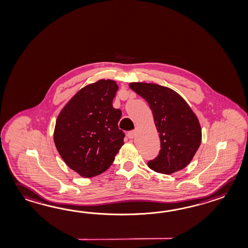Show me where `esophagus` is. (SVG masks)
Returning <instances> with one entry per match:
<instances>
[{
    "label": "esophagus",
    "mask_w": 248,
    "mask_h": 248,
    "mask_svg": "<svg viewBox=\"0 0 248 248\" xmlns=\"http://www.w3.org/2000/svg\"><path fill=\"white\" fill-rule=\"evenodd\" d=\"M136 136H137L136 131H131V132H128V138L129 139H134Z\"/></svg>",
    "instance_id": "34e87169"
}]
</instances>
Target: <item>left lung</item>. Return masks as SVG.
<instances>
[{"instance_id":"8db88e82","label":"left lung","mask_w":248,"mask_h":248,"mask_svg":"<svg viewBox=\"0 0 248 248\" xmlns=\"http://www.w3.org/2000/svg\"><path fill=\"white\" fill-rule=\"evenodd\" d=\"M129 86L149 103L159 132V154L149 161L148 166L163 174H171L185 168L202 140L197 115L180 94L168 87L142 82L131 83Z\"/></svg>"}]
</instances>
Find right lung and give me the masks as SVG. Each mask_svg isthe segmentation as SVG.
Returning <instances> with one entry per match:
<instances>
[{"label": "right lung", "instance_id": "right-lung-1", "mask_svg": "<svg viewBox=\"0 0 248 248\" xmlns=\"http://www.w3.org/2000/svg\"><path fill=\"white\" fill-rule=\"evenodd\" d=\"M117 90L110 79L90 83L69 99L56 120V149L80 176L104 172L124 144V133L118 127L122 112L112 105Z\"/></svg>", "mask_w": 248, "mask_h": 248}]
</instances>
